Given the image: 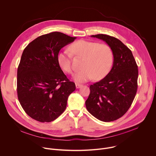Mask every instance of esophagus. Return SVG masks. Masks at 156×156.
<instances>
[{"instance_id":"1","label":"esophagus","mask_w":156,"mask_h":156,"mask_svg":"<svg viewBox=\"0 0 156 156\" xmlns=\"http://www.w3.org/2000/svg\"><path fill=\"white\" fill-rule=\"evenodd\" d=\"M76 89H78V88H80V87H81V86H82V84H78V83H76Z\"/></svg>"}]
</instances>
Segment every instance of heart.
Here are the masks:
<instances>
[{"instance_id":"heart-1","label":"heart","mask_w":156,"mask_h":156,"mask_svg":"<svg viewBox=\"0 0 156 156\" xmlns=\"http://www.w3.org/2000/svg\"><path fill=\"white\" fill-rule=\"evenodd\" d=\"M69 49L72 54L66 51H61L58 54L57 60L62 70L70 73L73 71L72 54L84 59L81 65L83 69L73 75L76 82H86L93 78L96 80H101L112 67L114 54L108 44L81 39L72 44Z\"/></svg>"}]
</instances>
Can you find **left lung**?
Wrapping results in <instances>:
<instances>
[{"label": "left lung", "instance_id": "1", "mask_svg": "<svg viewBox=\"0 0 156 156\" xmlns=\"http://www.w3.org/2000/svg\"><path fill=\"white\" fill-rule=\"evenodd\" d=\"M91 37L101 39L110 46L114 62L105 77L90 86L86 107L98 120L114 121L127 112L135 99L138 88V66L131 50L119 39L102 34Z\"/></svg>", "mask_w": 156, "mask_h": 156}]
</instances>
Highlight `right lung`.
Here are the masks:
<instances>
[{
    "mask_svg": "<svg viewBox=\"0 0 156 156\" xmlns=\"http://www.w3.org/2000/svg\"><path fill=\"white\" fill-rule=\"evenodd\" d=\"M76 37L60 32L39 36L22 54L17 70V94L25 112L40 122H51L66 108L76 89L57 60L60 50Z\"/></svg>",
    "mask_w": 156,
    "mask_h": 156,
    "instance_id": "obj_1",
    "label": "right lung"
}]
</instances>
